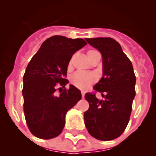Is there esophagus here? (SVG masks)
Returning <instances> with one entry per match:
<instances>
[{"label":"esophagus","mask_w":156,"mask_h":156,"mask_svg":"<svg viewBox=\"0 0 156 156\" xmlns=\"http://www.w3.org/2000/svg\"><path fill=\"white\" fill-rule=\"evenodd\" d=\"M81 95H82V98H84V95H85V92L84 91H81Z\"/></svg>","instance_id":"1"}]
</instances>
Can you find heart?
<instances>
[{
	"label": "heart",
	"mask_w": 156,
	"mask_h": 156,
	"mask_svg": "<svg viewBox=\"0 0 156 156\" xmlns=\"http://www.w3.org/2000/svg\"><path fill=\"white\" fill-rule=\"evenodd\" d=\"M95 74L85 71H77L71 76V81L76 87L81 89L88 87L92 83L96 80Z\"/></svg>",
	"instance_id": "obj_1"
}]
</instances>
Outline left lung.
Segmentation results:
<instances>
[{
  "label": "left lung",
  "mask_w": 156,
  "mask_h": 156,
  "mask_svg": "<svg viewBox=\"0 0 156 156\" xmlns=\"http://www.w3.org/2000/svg\"><path fill=\"white\" fill-rule=\"evenodd\" d=\"M102 57V77L94 86L104 99L87 93L89 109L84 112L85 126L90 135L100 140L116 139L129 121L136 95V76L130 60L122 46L111 38H85Z\"/></svg>",
  "instance_id": "obj_1"
}]
</instances>
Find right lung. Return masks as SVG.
Instances as JSON below:
<instances>
[{
	"label": "right lung",
	"mask_w": 156,
	"mask_h": 156,
	"mask_svg": "<svg viewBox=\"0 0 156 156\" xmlns=\"http://www.w3.org/2000/svg\"><path fill=\"white\" fill-rule=\"evenodd\" d=\"M87 42L82 38L54 35L47 39L33 56L23 75V111L30 133L40 139H52L63 130L67 112L81 99L73 85L64 90L72 57ZM61 86L60 94H55ZM62 91H61L60 90Z\"/></svg>",
	"instance_id": "1"
}]
</instances>
